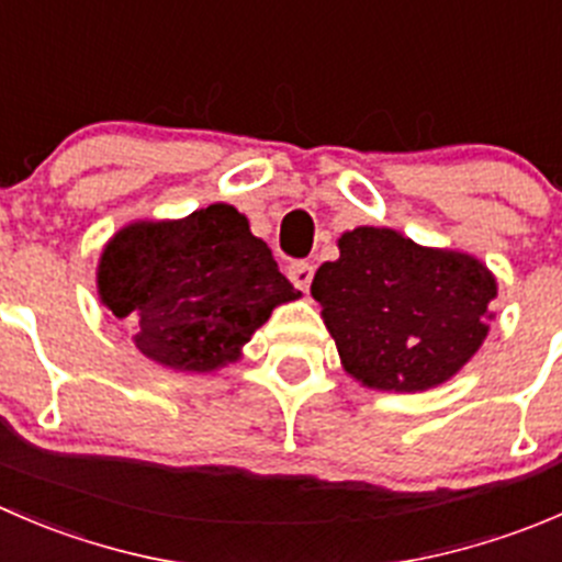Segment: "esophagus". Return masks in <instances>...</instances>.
I'll use <instances>...</instances> for the list:
<instances>
[{
    "label": "esophagus",
    "mask_w": 562,
    "mask_h": 562,
    "mask_svg": "<svg viewBox=\"0 0 562 562\" xmlns=\"http://www.w3.org/2000/svg\"><path fill=\"white\" fill-rule=\"evenodd\" d=\"M288 280H291L299 291H307L310 282H313V263H307V260L291 263L288 266Z\"/></svg>",
    "instance_id": "obj_1"
}]
</instances>
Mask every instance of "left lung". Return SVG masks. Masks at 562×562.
I'll return each mask as SVG.
<instances>
[{
	"mask_svg": "<svg viewBox=\"0 0 562 562\" xmlns=\"http://www.w3.org/2000/svg\"><path fill=\"white\" fill-rule=\"evenodd\" d=\"M313 299L346 373L386 392H423L459 373L488 335L497 280L477 258L419 247L390 227L342 233Z\"/></svg>",
	"mask_w": 562,
	"mask_h": 562,
	"instance_id": "left-lung-1",
	"label": "left lung"
}]
</instances>
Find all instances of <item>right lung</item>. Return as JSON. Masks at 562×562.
I'll list each match as a JSON object with an SVG mask.
<instances>
[{"label": "right lung", "instance_id": "obj_1", "mask_svg": "<svg viewBox=\"0 0 562 562\" xmlns=\"http://www.w3.org/2000/svg\"><path fill=\"white\" fill-rule=\"evenodd\" d=\"M98 296L154 362L209 373L241 357L277 304L299 299L247 216L214 203L183 220L131 222L103 247Z\"/></svg>", "mask_w": 562, "mask_h": 562}]
</instances>
